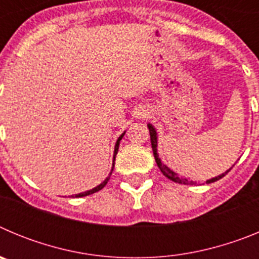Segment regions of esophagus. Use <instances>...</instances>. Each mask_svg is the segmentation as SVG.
<instances>
[{
	"label": "esophagus",
	"mask_w": 259,
	"mask_h": 259,
	"mask_svg": "<svg viewBox=\"0 0 259 259\" xmlns=\"http://www.w3.org/2000/svg\"><path fill=\"white\" fill-rule=\"evenodd\" d=\"M149 114H150L149 107L141 106V107H139V109L136 110V113H135V115H136V118L143 119V118H146V116L149 115Z\"/></svg>",
	"instance_id": "obj_1"
}]
</instances>
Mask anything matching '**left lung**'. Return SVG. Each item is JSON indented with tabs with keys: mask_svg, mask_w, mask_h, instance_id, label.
I'll return each mask as SVG.
<instances>
[{
	"mask_svg": "<svg viewBox=\"0 0 259 259\" xmlns=\"http://www.w3.org/2000/svg\"><path fill=\"white\" fill-rule=\"evenodd\" d=\"M148 128H149V132H150V141H152L153 154H154L155 162H157V166L159 167L161 172L163 174L166 178H168V179L172 180V182H175V183H179V184H197V182H193V180H191L189 178H183V176H179L178 175V172H175L174 170H171L170 167L167 166V164H164L163 162L161 161V158H159V155H158V149H157L158 148L157 130H155V127L152 124V123H148ZM231 168H232V167H231ZM231 168H228L227 171H224V172L221 174V175L215 176V178H211V179L206 180V183L207 184H210V183H214V182H217V180L222 179L223 176H226L228 172H230Z\"/></svg>",
	"mask_w": 259,
	"mask_h": 259,
	"instance_id": "1",
	"label": "left lung"
}]
</instances>
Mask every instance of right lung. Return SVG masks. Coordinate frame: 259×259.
Listing matches in <instances>:
<instances>
[{
    "instance_id": "add662e5",
    "label": "right lung",
    "mask_w": 259,
    "mask_h": 259,
    "mask_svg": "<svg viewBox=\"0 0 259 259\" xmlns=\"http://www.w3.org/2000/svg\"><path fill=\"white\" fill-rule=\"evenodd\" d=\"M124 134H125V131L123 132L122 135H120V136L118 137V140H116V143H115V146H114V155H113V167H111V171H110V174H109V176H106V179L104 180V182L101 183V184H98L97 187H95V188H92V189H89V191H87V192H83V193H79V194H74V196H72V197H84V196H89V194H92V193H96V192H98V191H101L102 188H104L105 185L107 184V182H109V179H110V176H111V172H113V170H114V164H115V157H116V153H118V149H119V144H120V140H122L123 139V136H124Z\"/></svg>"
}]
</instances>
